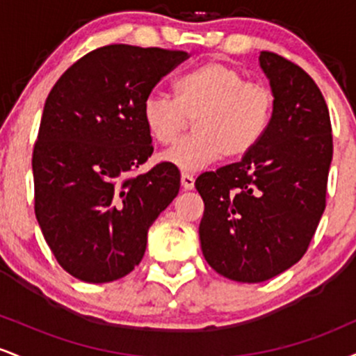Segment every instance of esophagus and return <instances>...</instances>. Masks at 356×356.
Wrapping results in <instances>:
<instances>
[{
  "instance_id": "esophagus-1",
  "label": "esophagus",
  "mask_w": 356,
  "mask_h": 356,
  "mask_svg": "<svg viewBox=\"0 0 356 356\" xmlns=\"http://www.w3.org/2000/svg\"><path fill=\"white\" fill-rule=\"evenodd\" d=\"M194 175L189 174V172H182L181 175V182H182V187L186 191H192L194 189Z\"/></svg>"
}]
</instances>
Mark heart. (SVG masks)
<instances>
[{
    "label": "heart",
    "instance_id": "1",
    "mask_svg": "<svg viewBox=\"0 0 356 356\" xmlns=\"http://www.w3.org/2000/svg\"><path fill=\"white\" fill-rule=\"evenodd\" d=\"M174 97L150 93L142 104V120L150 137L172 145L194 118V134L162 155L181 170H197L218 159L243 157L264 137L275 112L268 87L238 68L212 60L184 73L174 83Z\"/></svg>",
    "mask_w": 356,
    "mask_h": 356
}]
</instances>
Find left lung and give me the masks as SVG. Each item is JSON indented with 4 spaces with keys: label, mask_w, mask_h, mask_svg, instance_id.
<instances>
[{
    "label": "left lung",
    "mask_w": 356,
    "mask_h": 356,
    "mask_svg": "<svg viewBox=\"0 0 356 356\" xmlns=\"http://www.w3.org/2000/svg\"><path fill=\"white\" fill-rule=\"evenodd\" d=\"M259 65L275 95L269 129L236 164L204 172L202 254L220 276L261 283L296 264L326 206L332 122L320 88L303 68L271 51Z\"/></svg>",
    "instance_id": "left-lung-1"
}]
</instances>
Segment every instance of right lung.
Here are the masks:
<instances>
[{
  "label": "right lung",
  "mask_w": 356,
  "mask_h": 356,
  "mask_svg": "<svg viewBox=\"0 0 356 356\" xmlns=\"http://www.w3.org/2000/svg\"><path fill=\"white\" fill-rule=\"evenodd\" d=\"M186 51L108 44L60 76L33 149L35 214L53 256L85 283H110L144 257L147 231L174 201L181 172L154 152L142 104Z\"/></svg>",
  "instance_id": "obj_1"
}]
</instances>
